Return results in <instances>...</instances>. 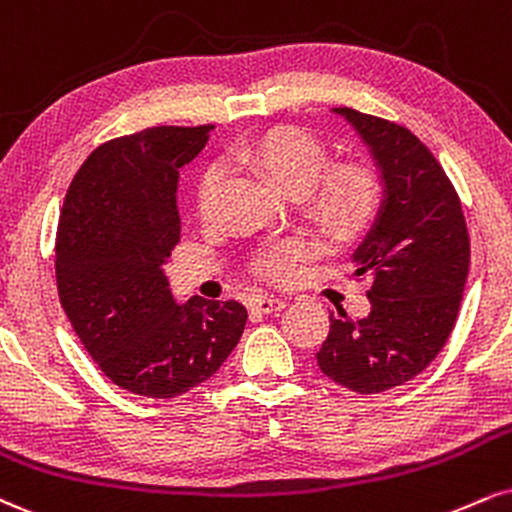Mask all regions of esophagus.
Returning a JSON list of instances; mask_svg holds the SVG:
<instances>
[{
  "label": "esophagus",
  "mask_w": 512,
  "mask_h": 512,
  "mask_svg": "<svg viewBox=\"0 0 512 512\" xmlns=\"http://www.w3.org/2000/svg\"><path fill=\"white\" fill-rule=\"evenodd\" d=\"M250 307L255 312H264V315H276V312H281L286 307V303L281 298H274V295H257Z\"/></svg>",
  "instance_id": "34e87169"
}]
</instances>
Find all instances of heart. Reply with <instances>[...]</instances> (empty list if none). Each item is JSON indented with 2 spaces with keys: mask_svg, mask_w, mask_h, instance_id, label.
Returning <instances> with one entry per match:
<instances>
[{
  "mask_svg": "<svg viewBox=\"0 0 512 512\" xmlns=\"http://www.w3.org/2000/svg\"><path fill=\"white\" fill-rule=\"evenodd\" d=\"M236 162L262 171L283 193H303L305 209L331 238H353L377 214L381 181L362 162L329 164L326 147L312 133L281 126L231 150ZM221 190V171L207 169L197 183V212L212 217ZM315 245L305 238H286L257 252L255 272L272 283H288L310 260Z\"/></svg>",
  "mask_w": 512,
  "mask_h": 512,
  "instance_id": "b5f03b06",
  "label": "heart"
}]
</instances>
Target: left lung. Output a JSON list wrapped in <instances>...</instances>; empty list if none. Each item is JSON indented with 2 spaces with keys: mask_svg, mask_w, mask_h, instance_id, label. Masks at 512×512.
Returning a JSON list of instances; mask_svg holds the SVG:
<instances>
[{
  "mask_svg": "<svg viewBox=\"0 0 512 512\" xmlns=\"http://www.w3.org/2000/svg\"><path fill=\"white\" fill-rule=\"evenodd\" d=\"M334 112L372 150L384 202L353 255V279L372 281V312H331L317 362L350 391L381 393L417 377L446 346L470 272V233L451 178L415 133L350 107Z\"/></svg>",
  "mask_w": 512,
  "mask_h": 512,
  "instance_id": "left-lung-1",
  "label": "left lung"
}]
</instances>
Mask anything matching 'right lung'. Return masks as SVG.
<instances>
[{
    "instance_id": "add662e5",
    "label": "right lung",
    "mask_w": 512,
    "mask_h": 512,
    "mask_svg": "<svg viewBox=\"0 0 512 512\" xmlns=\"http://www.w3.org/2000/svg\"><path fill=\"white\" fill-rule=\"evenodd\" d=\"M207 126H152L90 152L64 197L54 245L61 307L121 389L176 398L212 377L243 336L236 300L176 305L162 267L181 240L178 169Z\"/></svg>"
}]
</instances>
